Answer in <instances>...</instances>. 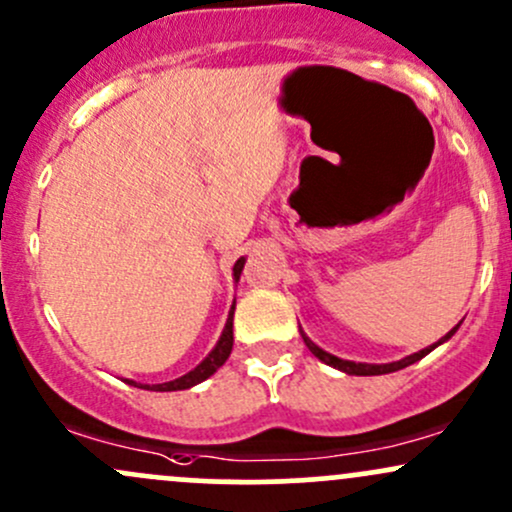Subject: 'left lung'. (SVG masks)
<instances>
[{
	"instance_id": "1",
	"label": "left lung",
	"mask_w": 512,
	"mask_h": 512,
	"mask_svg": "<svg viewBox=\"0 0 512 512\" xmlns=\"http://www.w3.org/2000/svg\"><path fill=\"white\" fill-rule=\"evenodd\" d=\"M456 329H459V324H456V327L452 329V332H447V334H444V337L439 339L437 344L427 346V349L417 351V354H410V356H405V359H400V361H393V364H356V361H346V359H339V356H334V354H327V351L320 349V346H317L315 342H312V339L307 337L305 332H300V334H302V339H305L307 349H310L312 354H315L317 359H320V361H324V364H327V366H332V368H339V371L349 373V376H381V373H393V371H400V368H405V366L415 364V361L425 359V356L430 354L432 349H437L439 344H444V342H447V339L452 337V334L456 332Z\"/></svg>"
}]
</instances>
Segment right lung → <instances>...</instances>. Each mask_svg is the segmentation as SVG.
I'll use <instances>...</instances> for the list:
<instances>
[{"label":"right lung","instance_id":"1","mask_svg":"<svg viewBox=\"0 0 512 512\" xmlns=\"http://www.w3.org/2000/svg\"><path fill=\"white\" fill-rule=\"evenodd\" d=\"M241 268H244V258H239V261L234 263V278L236 280H239V276H241ZM232 346H234V305H232V310H229V320H227V324H224L222 337H219L217 346H214L210 354H207L200 364L192 368V371L185 373V376L175 378V381H168V383H156V386H151V390H161V393H166V390H185V388L197 386V383L207 381V378H210L212 373L229 359V354H232ZM129 383H134V381H129Z\"/></svg>","mask_w":512,"mask_h":512}]
</instances>
